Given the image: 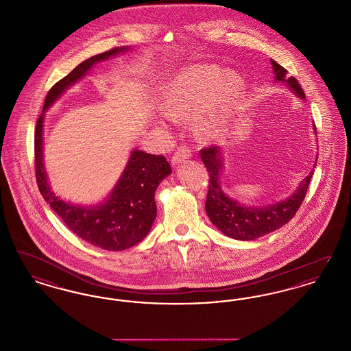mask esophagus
<instances>
[{"label": "esophagus", "instance_id": "34e87169", "mask_svg": "<svg viewBox=\"0 0 351 351\" xmlns=\"http://www.w3.org/2000/svg\"><path fill=\"white\" fill-rule=\"evenodd\" d=\"M189 158H191V150L186 146H182V147L178 149V151L175 152V155L172 156L171 163H172V166H178L179 163H182V162L189 159Z\"/></svg>", "mask_w": 351, "mask_h": 351}]
</instances>
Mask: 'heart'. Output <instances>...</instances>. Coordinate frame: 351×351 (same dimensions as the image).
<instances>
[{
  "label": "heart",
  "instance_id": "obj_1",
  "mask_svg": "<svg viewBox=\"0 0 351 351\" xmlns=\"http://www.w3.org/2000/svg\"><path fill=\"white\" fill-rule=\"evenodd\" d=\"M243 83L235 72L210 66H189L175 73L160 97L162 113L173 121L193 117V130L202 142H216L229 132Z\"/></svg>",
  "mask_w": 351,
  "mask_h": 351
}]
</instances>
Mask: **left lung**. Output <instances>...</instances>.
I'll list each match as a JSON object with an SVG mask.
<instances>
[{"instance_id":"8db88e82","label":"left lung","mask_w":351,"mask_h":351,"mask_svg":"<svg viewBox=\"0 0 351 351\" xmlns=\"http://www.w3.org/2000/svg\"><path fill=\"white\" fill-rule=\"evenodd\" d=\"M274 72L275 83H285V85L302 100H305L304 90L300 84L291 76H287V71L279 66L275 60L269 59ZM316 134V126L313 123ZM201 159L204 166L209 172V191L205 202V210L212 223L222 233L238 241H252L258 239L266 234L275 232L282 228L295 213L299 210L301 202L305 199L306 189L313 176V169L317 165L315 162L309 175L302 179L296 191L283 200L275 201L262 206L246 205L234 200L221 188V173L223 168L222 150L218 146L201 151Z\"/></svg>"}]
</instances>
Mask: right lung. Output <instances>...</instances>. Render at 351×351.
<instances>
[{"mask_svg": "<svg viewBox=\"0 0 351 351\" xmlns=\"http://www.w3.org/2000/svg\"><path fill=\"white\" fill-rule=\"evenodd\" d=\"M123 46L86 59L66 77L55 84L45 100L43 112L35 128V175L43 199L63 222L85 242L108 251H122L138 245L156 217L155 191L171 175L169 163L162 155L134 149L112 192L96 205L62 200L51 188L43 163L45 112L68 88L83 79L95 64L129 51Z\"/></svg>", "mask_w": 351, "mask_h": 351, "instance_id": "obj_1", "label": "right lung"}]
</instances>
